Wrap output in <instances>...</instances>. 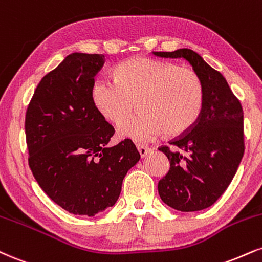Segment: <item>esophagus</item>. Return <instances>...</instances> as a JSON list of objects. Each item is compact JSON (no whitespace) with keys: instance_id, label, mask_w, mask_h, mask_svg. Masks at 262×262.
Segmentation results:
<instances>
[{"instance_id":"obj_1","label":"esophagus","mask_w":262,"mask_h":262,"mask_svg":"<svg viewBox=\"0 0 262 262\" xmlns=\"http://www.w3.org/2000/svg\"><path fill=\"white\" fill-rule=\"evenodd\" d=\"M137 149H138V151H139V154H140L141 157L146 156L147 152H149V151L151 150L150 147L146 146V145H141V144H138L137 145Z\"/></svg>"}]
</instances>
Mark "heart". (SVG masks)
Listing matches in <instances>:
<instances>
[{"instance_id":"b5f03b06","label":"heart","mask_w":262,"mask_h":262,"mask_svg":"<svg viewBox=\"0 0 262 262\" xmlns=\"http://www.w3.org/2000/svg\"><path fill=\"white\" fill-rule=\"evenodd\" d=\"M113 78L115 83L94 80L90 100L101 117L117 127L137 105L140 115L119 128L123 138L146 141L163 132L178 137L194 127L203 111L199 75L176 63L134 57L118 64Z\"/></svg>"}]
</instances>
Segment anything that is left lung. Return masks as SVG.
Returning <instances> with one entry per match:
<instances>
[{"mask_svg": "<svg viewBox=\"0 0 262 262\" xmlns=\"http://www.w3.org/2000/svg\"><path fill=\"white\" fill-rule=\"evenodd\" d=\"M162 58H184L204 86V107L190 130L162 145L169 171L159 182L162 201L178 211L204 210L231 184L244 155V124L241 101L225 77L193 50L152 52Z\"/></svg>", "mask_w": 262, "mask_h": 262, "instance_id": "1", "label": "left lung"}]
</instances>
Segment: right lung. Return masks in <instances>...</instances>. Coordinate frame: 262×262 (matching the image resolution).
I'll return each mask as SVG.
<instances>
[{"label": "right lung", "mask_w": 262, "mask_h": 262, "mask_svg": "<svg viewBox=\"0 0 262 262\" xmlns=\"http://www.w3.org/2000/svg\"><path fill=\"white\" fill-rule=\"evenodd\" d=\"M103 55L72 53L37 84L25 113L28 162L40 188L74 215L113 206L140 155L130 139L106 145L115 129L94 108L90 86Z\"/></svg>", "instance_id": "1"}]
</instances>
